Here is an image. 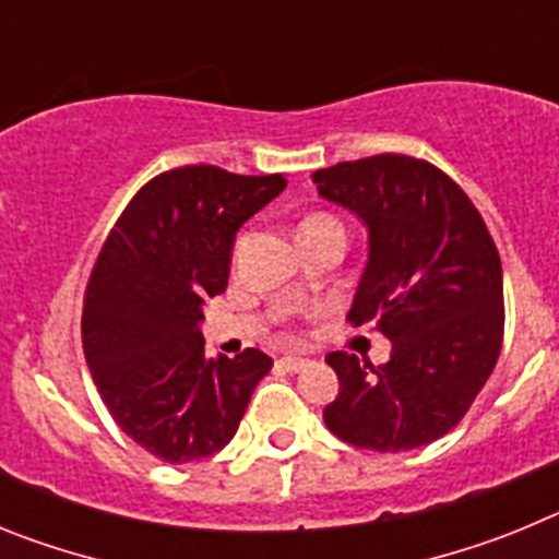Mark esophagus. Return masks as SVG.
Here are the masks:
<instances>
[{
	"label": "esophagus",
	"mask_w": 559,
	"mask_h": 559,
	"mask_svg": "<svg viewBox=\"0 0 559 559\" xmlns=\"http://www.w3.org/2000/svg\"><path fill=\"white\" fill-rule=\"evenodd\" d=\"M310 364H313V360L302 358V355H283V358H280V367L288 369V372H302Z\"/></svg>",
	"instance_id": "34e87169"
}]
</instances>
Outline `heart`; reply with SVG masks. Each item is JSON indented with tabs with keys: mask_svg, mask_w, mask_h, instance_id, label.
Wrapping results in <instances>:
<instances>
[{
	"mask_svg": "<svg viewBox=\"0 0 559 559\" xmlns=\"http://www.w3.org/2000/svg\"><path fill=\"white\" fill-rule=\"evenodd\" d=\"M319 224H338V221H333L330 215H310V218L299 226V231L308 229V226H319Z\"/></svg>",
	"mask_w": 559,
	"mask_h": 559,
	"instance_id": "b5f03b06",
	"label": "heart"
}]
</instances>
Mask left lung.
Listing matches in <instances>:
<instances>
[{"label":"left lung","instance_id":"obj_1","mask_svg":"<svg viewBox=\"0 0 559 559\" xmlns=\"http://www.w3.org/2000/svg\"><path fill=\"white\" fill-rule=\"evenodd\" d=\"M319 195L355 212L369 260L347 319L392 341L380 367L330 353L338 397L324 423L355 448L397 453L445 437L496 369L501 257L462 187L426 159L380 153L313 173Z\"/></svg>","mask_w":559,"mask_h":559}]
</instances>
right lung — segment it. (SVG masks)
<instances>
[{
    "mask_svg": "<svg viewBox=\"0 0 559 559\" xmlns=\"http://www.w3.org/2000/svg\"><path fill=\"white\" fill-rule=\"evenodd\" d=\"M285 176L187 165L147 181L108 231L83 299V355L114 423L162 462L212 456L269 374L260 349L206 358V296L229 283L237 229Z\"/></svg>",
    "mask_w": 559,
    "mask_h": 559,
    "instance_id": "1",
    "label": "right lung"
}]
</instances>
